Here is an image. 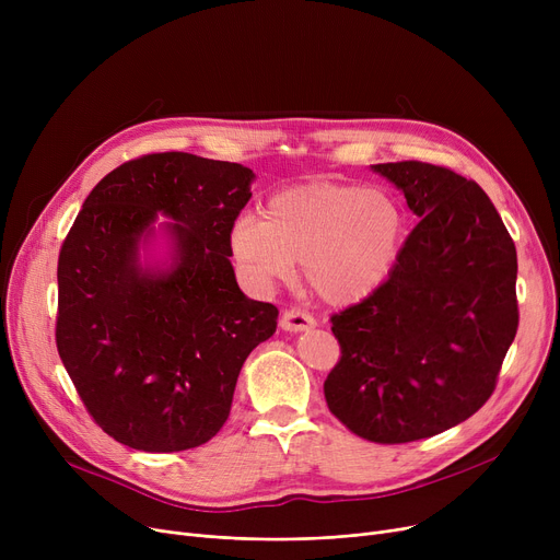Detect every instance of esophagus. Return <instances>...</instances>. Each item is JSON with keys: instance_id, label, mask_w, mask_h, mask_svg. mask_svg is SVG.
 <instances>
[{"instance_id": "1", "label": "esophagus", "mask_w": 560, "mask_h": 560, "mask_svg": "<svg viewBox=\"0 0 560 560\" xmlns=\"http://www.w3.org/2000/svg\"><path fill=\"white\" fill-rule=\"evenodd\" d=\"M279 325L283 331H292V334H300V331H308L315 327V319L313 315L300 311V308H288L283 311Z\"/></svg>"}]
</instances>
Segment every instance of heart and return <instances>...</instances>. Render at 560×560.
<instances>
[{
    "mask_svg": "<svg viewBox=\"0 0 560 560\" xmlns=\"http://www.w3.org/2000/svg\"><path fill=\"white\" fill-rule=\"evenodd\" d=\"M406 235V211L395 195L317 182L277 192L265 206L262 220H235L229 247L256 285L285 281L295 272V262H302L319 300L349 306L388 281Z\"/></svg>",
    "mask_w": 560,
    "mask_h": 560,
    "instance_id": "b5f03b06",
    "label": "heart"
}]
</instances>
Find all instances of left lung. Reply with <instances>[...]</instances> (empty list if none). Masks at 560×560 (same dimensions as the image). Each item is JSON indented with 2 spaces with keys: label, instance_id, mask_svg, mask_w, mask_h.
<instances>
[{
  "label": "left lung",
  "instance_id": "obj_1",
  "mask_svg": "<svg viewBox=\"0 0 560 560\" xmlns=\"http://www.w3.org/2000/svg\"><path fill=\"white\" fill-rule=\"evenodd\" d=\"M420 222L388 281L331 315V413L370 443L443 433L490 399L517 334V252L479 184L420 161L378 163Z\"/></svg>",
  "mask_w": 560,
  "mask_h": 560
}]
</instances>
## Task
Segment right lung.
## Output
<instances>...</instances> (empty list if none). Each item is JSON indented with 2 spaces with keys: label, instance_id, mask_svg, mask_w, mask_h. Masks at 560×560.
<instances>
[{
  "label": "right lung",
  "instance_id": "1",
  "mask_svg": "<svg viewBox=\"0 0 560 560\" xmlns=\"http://www.w3.org/2000/svg\"><path fill=\"white\" fill-rule=\"evenodd\" d=\"M254 172L184 152L147 154L85 197L58 254L56 347L93 420L140 452L199 447L229 418L252 349L277 331L275 304L238 288L229 231ZM161 212L171 260L142 266Z\"/></svg>",
  "mask_w": 560,
  "mask_h": 560
}]
</instances>
